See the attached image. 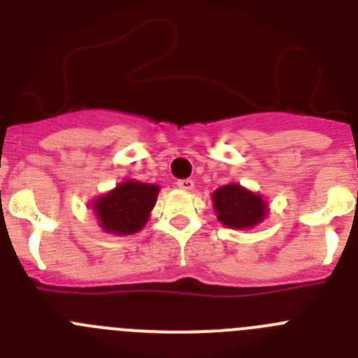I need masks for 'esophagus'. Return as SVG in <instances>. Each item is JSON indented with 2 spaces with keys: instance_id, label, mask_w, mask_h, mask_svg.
I'll return each mask as SVG.
<instances>
[{
  "instance_id": "esophagus-1",
  "label": "esophagus",
  "mask_w": 358,
  "mask_h": 358,
  "mask_svg": "<svg viewBox=\"0 0 358 358\" xmlns=\"http://www.w3.org/2000/svg\"><path fill=\"white\" fill-rule=\"evenodd\" d=\"M177 186L181 189H194L195 185L192 179H179V181H177Z\"/></svg>"
}]
</instances>
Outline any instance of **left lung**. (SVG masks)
<instances>
[{"mask_svg":"<svg viewBox=\"0 0 358 358\" xmlns=\"http://www.w3.org/2000/svg\"><path fill=\"white\" fill-rule=\"evenodd\" d=\"M213 206L218 220L235 229L256 226L267 211L260 195L251 194L238 185L220 186L213 194Z\"/></svg>","mask_w":358,"mask_h":358,"instance_id":"left-lung-1","label":"left lung"}]
</instances>
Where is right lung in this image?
<instances>
[{"label":"right lung","instance_id":"obj_1","mask_svg":"<svg viewBox=\"0 0 358 358\" xmlns=\"http://www.w3.org/2000/svg\"><path fill=\"white\" fill-rule=\"evenodd\" d=\"M157 194V186L127 181L116 186L110 194L96 199L93 208L103 229L116 235H132L145 226Z\"/></svg>","mask_w":358,"mask_h":358}]
</instances>
